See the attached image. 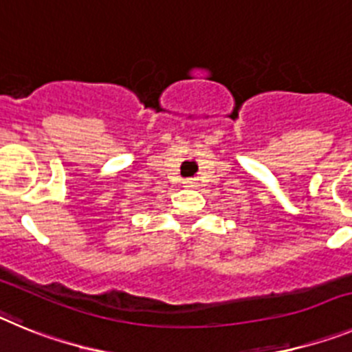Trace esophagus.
<instances>
[{"instance_id": "1", "label": "esophagus", "mask_w": 352, "mask_h": 352, "mask_svg": "<svg viewBox=\"0 0 352 352\" xmlns=\"http://www.w3.org/2000/svg\"><path fill=\"white\" fill-rule=\"evenodd\" d=\"M197 179H188L184 180V188H197Z\"/></svg>"}]
</instances>
